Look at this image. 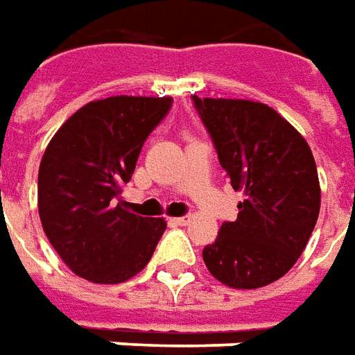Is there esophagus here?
Here are the masks:
<instances>
[{"instance_id": "obj_1", "label": "esophagus", "mask_w": 355, "mask_h": 355, "mask_svg": "<svg viewBox=\"0 0 355 355\" xmlns=\"http://www.w3.org/2000/svg\"><path fill=\"white\" fill-rule=\"evenodd\" d=\"M189 216H175V218H172L173 224H178V226H185L187 222H189Z\"/></svg>"}]
</instances>
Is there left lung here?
Segmentation results:
<instances>
[{
	"mask_svg": "<svg viewBox=\"0 0 355 355\" xmlns=\"http://www.w3.org/2000/svg\"><path fill=\"white\" fill-rule=\"evenodd\" d=\"M202 123L234 191L238 220L224 222L202 261L236 290L272 284L295 265L321 209V185L307 141L276 110L253 100L199 98Z\"/></svg>",
	"mask_w": 355,
	"mask_h": 355,
	"instance_id": "left-lung-1",
	"label": "left lung"
}]
</instances>
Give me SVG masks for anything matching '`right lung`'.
Listing matches in <instances>:
<instances>
[{
    "label": "right lung",
    "instance_id": "obj_1",
    "mask_svg": "<svg viewBox=\"0 0 355 355\" xmlns=\"http://www.w3.org/2000/svg\"><path fill=\"white\" fill-rule=\"evenodd\" d=\"M170 96H110L79 107L46 146L38 214L61 261L94 284H119L150 261L166 230L116 203Z\"/></svg>",
    "mask_w": 355,
    "mask_h": 355
}]
</instances>
